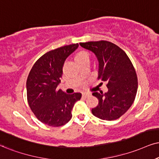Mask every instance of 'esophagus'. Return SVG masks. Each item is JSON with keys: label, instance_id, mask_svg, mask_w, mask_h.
Masks as SVG:
<instances>
[{"label": "esophagus", "instance_id": "34e87169", "mask_svg": "<svg viewBox=\"0 0 159 159\" xmlns=\"http://www.w3.org/2000/svg\"><path fill=\"white\" fill-rule=\"evenodd\" d=\"M90 95H91V94L89 93V92H84V93L82 94V97L84 98H87L88 97H89Z\"/></svg>", "mask_w": 159, "mask_h": 159}]
</instances>
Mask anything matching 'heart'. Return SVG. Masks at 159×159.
Listing matches in <instances>:
<instances>
[{"label":"heart","mask_w":159,"mask_h":159,"mask_svg":"<svg viewBox=\"0 0 159 159\" xmlns=\"http://www.w3.org/2000/svg\"><path fill=\"white\" fill-rule=\"evenodd\" d=\"M75 59L76 62L84 61V60H89V53L85 51H79L76 53Z\"/></svg>","instance_id":"obj_1"}]
</instances>
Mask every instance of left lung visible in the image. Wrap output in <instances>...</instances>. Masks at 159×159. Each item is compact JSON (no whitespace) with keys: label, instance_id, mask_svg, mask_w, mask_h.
<instances>
[{"label":"left lung","instance_id":"1","mask_svg":"<svg viewBox=\"0 0 159 159\" xmlns=\"http://www.w3.org/2000/svg\"><path fill=\"white\" fill-rule=\"evenodd\" d=\"M93 52L99 61L98 79L106 81V93L93 92L99 103L92 108L94 116L104 120H114L123 115L133 104L138 88L135 68L123 50L111 42L100 40L81 43Z\"/></svg>","mask_w":159,"mask_h":159}]
</instances>
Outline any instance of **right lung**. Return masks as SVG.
Masks as SVG:
<instances>
[{
  "mask_svg": "<svg viewBox=\"0 0 159 159\" xmlns=\"http://www.w3.org/2000/svg\"><path fill=\"white\" fill-rule=\"evenodd\" d=\"M78 44L65 45L44 54L35 62L26 82L27 100L36 117L52 127H59L70 121L74 104L81 93L68 94L57 90L65 59Z\"/></svg>",
  "mask_w": 159,
  "mask_h": 159,
  "instance_id": "obj_1",
  "label": "right lung"
}]
</instances>
